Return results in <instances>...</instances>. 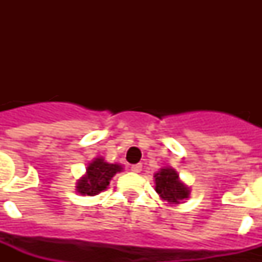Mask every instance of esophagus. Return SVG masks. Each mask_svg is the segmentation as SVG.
Listing matches in <instances>:
<instances>
[{"mask_svg":"<svg viewBox=\"0 0 262 262\" xmlns=\"http://www.w3.org/2000/svg\"><path fill=\"white\" fill-rule=\"evenodd\" d=\"M143 165L142 164H135V165L131 166V170H133L134 173H140V170H142Z\"/></svg>","mask_w":262,"mask_h":262,"instance_id":"obj_1","label":"esophagus"}]
</instances>
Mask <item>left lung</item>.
Returning a JSON list of instances; mask_svg holds the SVG:
<instances>
[{"mask_svg": "<svg viewBox=\"0 0 262 262\" xmlns=\"http://www.w3.org/2000/svg\"><path fill=\"white\" fill-rule=\"evenodd\" d=\"M155 190L160 198L170 205H178L189 198L190 189L181 182L180 176L173 168H163L155 173Z\"/></svg>", "mask_w": 262, "mask_h": 262, "instance_id": "left-lung-1", "label": "left lung"}]
</instances>
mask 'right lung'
<instances>
[{
	"label": "right lung",
	"instance_id": "1",
	"mask_svg": "<svg viewBox=\"0 0 262 262\" xmlns=\"http://www.w3.org/2000/svg\"><path fill=\"white\" fill-rule=\"evenodd\" d=\"M122 169L119 164H108L102 157H97L88 165L85 176L77 181V191L82 195H97L107 189L111 178Z\"/></svg>",
	"mask_w": 262,
	"mask_h": 262
}]
</instances>
